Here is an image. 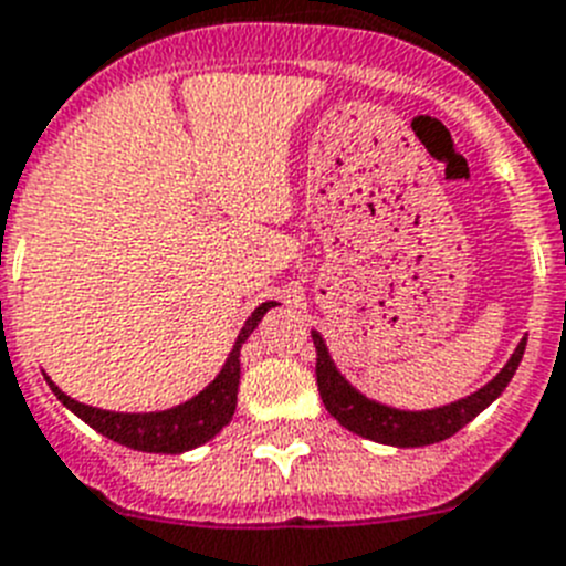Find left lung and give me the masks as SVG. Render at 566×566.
<instances>
[{"instance_id": "8db88e82", "label": "left lung", "mask_w": 566, "mask_h": 566, "mask_svg": "<svg viewBox=\"0 0 566 566\" xmlns=\"http://www.w3.org/2000/svg\"><path fill=\"white\" fill-rule=\"evenodd\" d=\"M313 344H316L318 392H322V401L324 407H327V412H331L338 424L347 427V430L356 432V436H361V439L378 441V444L424 447L455 436V432L464 424H470L484 407H490L499 399L501 392H504V387L510 385V378L518 370L524 347H527V338H521L507 365L501 367L499 376H495L493 381H488L479 392L467 396V399L453 401V405L419 412L396 410V407L378 405V401H370L367 396H361V392H358L356 387L347 385L342 373L336 370L331 353H327V347H324L322 336H318L316 331H313Z\"/></svg>"}]
</instances>
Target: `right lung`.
Wrapping results in <instances>:
<instances>
[{
	"mask_svg": "<svg viewBox=\"0 0 566 566\" xmlns=\"http://www.w3.org/2000/svg\"><path fill=\"white\" fill-rule=\"evenodd\" d=\"M270 307H276V302L259 304L250 318L244 322L242 333L235 338L233 350H230L228 361H224L222 373L210 381L199 396H193L190 401L179 407H170V410L161 412H111L99 410V407H87L73 401L71 396L59 390L53 381H48L62 405L71 412H76L78 419L91 424L93 430L107 436L116 444H125L130 450H142V453H185V450H193V447L205 444L222 430L235 412V392H239V356H242V344L248 342L250 333L255 331V324L262 322L264 313Z\"/></svg>",
	"mask_w": 566,
	"mask_h": 566,
	"instance_id": "1",
	"label": "right lung"
}]
</instances>
